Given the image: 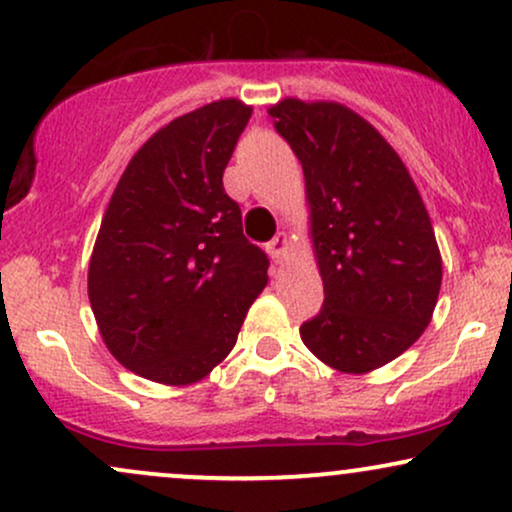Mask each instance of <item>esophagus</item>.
Instances as JSON below:
<instances>
[{
	"label": "esophagus",
	"mask_w": 512,
	"mask_h": 512,
	"mask_svg": "<svg viewBox=\"0 0 512 512\" xmlns=\"http://www.w3.org/2000/svg\"><path fill=\"white\" fill-rule=\"evenodd\" d=\"M286 245H289V238H286V233H276V236L267 243L269 257H272L274 262H281V257H284V252H286Z\"/></svg>",
	"instance_id": "34e87169"
}]
</instances>
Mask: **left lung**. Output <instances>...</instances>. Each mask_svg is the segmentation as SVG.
<instances>
[{
  "label": "left lung",
  "mask_w": 512,
  "mask_h": 512,
  "mask_svg": "<svg viewBox=\"0 0 512 512\" xmlns=\"http://www.w3.org/2000/svg\"><path fill=\"white\" fill-rule=\"evenodd\" d=\"M305 175L325 303L301 339L327 366L368 373L409 349L436 308L443 264L397 151L354 110L286 98L269 108Z\"/></svg>",
  "instance_id": "8db88e82"
}]
</instances>
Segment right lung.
I'll list each match as a JSON object with an SVG mask.
<instances>
[{
  "mask_svg": "<svg viewBox=\"0 0 512 512\" xmlns=\"http://www.w3.org/2000/svg\"><path fill=\"white\" fill-rule=\"evenodd\" d=\"M250 115L228 98L175 117L132 156L105 209L88 301L110 354L146 380H202L267 286V255L223 190Z\"/></svg>",
  "mask_w": 512,
  "mask_h": 512,
  "instance_id": "1",
  "label": "right lung"
}]
</instances>
